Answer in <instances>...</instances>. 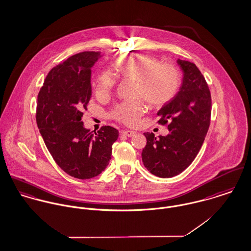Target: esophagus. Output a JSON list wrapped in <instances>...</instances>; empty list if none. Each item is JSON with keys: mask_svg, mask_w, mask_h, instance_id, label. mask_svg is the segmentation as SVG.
<instances>
[{"mask_svg": "<svg viewBox=\"0 0 251 251\" xmlns=\"http://www.w3.org/2000/svg\"><path fill=\"white\" fill-rule=\"evenodd\" d=\"M135 134H136V132L130 131V130H126V131H123V132H122V135H124V136H126V137H133Z\"/></svg>", "mask_w": 251, "mask_h": 251, "instance_id": "esophagus-1", "label": "esophagus"}]
</instances>
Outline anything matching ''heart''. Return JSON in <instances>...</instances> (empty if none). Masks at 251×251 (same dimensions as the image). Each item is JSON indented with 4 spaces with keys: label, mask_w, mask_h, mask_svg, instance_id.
Returning <instances> with one entry per match:
<instances>
[{
    "label": "heart",
    "mask_w": 251,
    "mask_h": 251,
    "mask_svg": "<svg viewBox=\"0 0 251 251\" xmlns=\"http://www.w3.org/2000/svg\"><path fill=\"white\" fill-rule=\"evenodd\" d=\"M112 66L115 75L122 80H134V94L143 98L150 107L160 109L169 104L178 94L182 79L179 68L149 52L122 54L114 57ZM117 84L112 74L103 72L96 78L97 96L109 95ZM145 107L141 99L124 101L111 112L112 119L128 126L138 123Z\"/></svg>",
    "instance_id": "heart-1"
}]
</instances>
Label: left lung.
I'll return each mask as SVG.
<instances>
[{"mask_svg":"<svg viewBox=\"0 0 251 251\" xmlns=\"http://www.w3.org/2000/svg\"><path fill=\"white\" fill-rule=\"evenodd\" d=\"M184 82L176 97L158 114L159 124L167 126L169 135L158 139L144 133L146 145L141 158L152 174L169 178L183 172L198 154L211 122L212 98L208 84L194 62L178 59Z\"/></svg>","mask_w":251,"mask_h":251,"instance_id":"1","label":"left lung"}]
</instances>
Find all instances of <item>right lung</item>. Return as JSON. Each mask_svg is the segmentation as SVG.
Wrapping results in <instances>:
<instances>
[{"mask_svg":"<svg viewBox=\"0 0 251 251\" xmlns=\"http://www.w3.org/2000/svg\"><path fill=\"white\" fill-rule=\"evenodd\" d=\"M100 54L79 53L53 67L36 102L37 127L51 156L68 175L84 180L105 170L118 138L111 126L93 134L82 122L91 97V67Z\"/></svg>","mask_w":251,"mask_h":251,"instance_id":"1","label":"right lung"}]
</instances>
